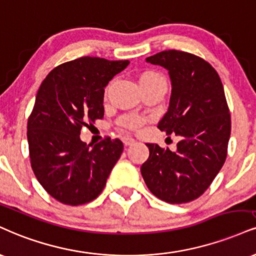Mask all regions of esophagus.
<instances>
[{"label": "esophagus", "instance_id": "obj_1", "mask_svg": "<svg viewBox=\"0 0 256 256\" xmlns=\"http://www.w3.org/2000/svg\"><path fill=\"white\" fill-rule=\"evenodd\" d=\"M122 142H124V146H132V144H134V138H132L131 136H125L122 138Z\"/></svg>", "mask_w": 256, "mask_h": 256}]
</instances>
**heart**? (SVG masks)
I'll use <instances>...</instances> for the list:
<instances>
[{
    "label": "heart",
    "mask_w": 256,
    "mask_h": 256,
    "mask_svg": "<svg viewBox=\"0 0 256 256\" xmlns=\"http://www.w3.org/2000/svg\"><path fill=\"white\" fill-rule=\"evenodd\" d=\"M162 78L161 75H158V72H146L142 75L140 80H144V78ZM122 124L126 126V128H137V126H140L142 124V119L140 116H125L124 119L122 120Z\"/></svg>",
    "instance_id": "b5f03b06"
}]
</instances>
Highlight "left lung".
<instances>
[{
    "label": "left lung",
    "instance_id": "left-lung-1",
    "mask_svg": "<svg viewBox=\"0 0 256 256\" xmlns=\"http://www.w3.org/2000/svg\"><path fill=\"white\" fill-rule=\"evenodd\" d=\"M146 60L164 68L170 78L168 110L158 128L181 140L175 152L148 143L142 176L163 202H192L208 190L226 158L232 122L223 84L208 62L187 52L162 51Z\"/></svg>",
    "mask_w": 256,
    "mask_h": 256
}]
</instances>
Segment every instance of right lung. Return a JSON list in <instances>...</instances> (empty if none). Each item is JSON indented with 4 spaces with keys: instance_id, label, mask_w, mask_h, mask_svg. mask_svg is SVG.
I'll list each match as a JSON object with an SVG mask.
<instances>
[{
    "instance_id": "right-lung-1",
    "label": "right lung",
    "mask_w": 256,
    "mask_h": 256,
    "mask_svg": "<svg viewBox=\"0 0 256 256\" xmlns=\"http://www.w3.org/2000/svg\"><path fill=\"white\" fill-rule=\"evenodd\" d=\"M128 63L81 57L54 68L40 84L27 124L30 164L39 184L63 204L96 198L122 155V140L92 146L80 134L102 119L104 87Z\"/></svg>"
}]
</instances>
